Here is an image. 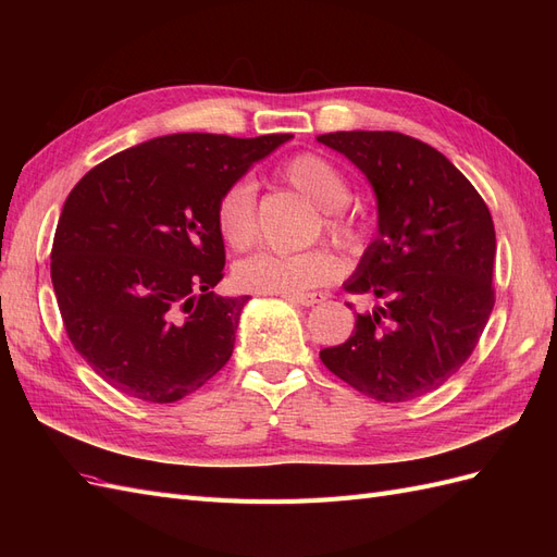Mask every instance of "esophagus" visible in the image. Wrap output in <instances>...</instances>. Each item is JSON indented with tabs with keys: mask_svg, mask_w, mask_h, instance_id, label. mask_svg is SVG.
<instances>
[{
	"mask_svg": "<svg viewBox=\"0 0 557 557\" xmlns=\"http://www.w3.org/2000/svg\"><path fill=\"white\" fill-rule=\"evenodd\" d=\"M297 307H313V305H323L325 295L323 293H309V295H297V297H285Z\"/></svg>",
	"mask_w": 557,
	"mask_h": 557,
	"instance_id": "obj_1",
	"label": "esophagus"
}]
</instances>
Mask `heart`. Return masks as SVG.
Returning <instances> with one entry per match:
<instances>
[{
    "label": "heart",
    "mask_w": 557,
    "mask_h": 557,
    "mask_svg": "<svg viewBox=\"0 0 557 557\" xmlns=\"http://www.w3.org/2000/svg\"><path fill=\"white\" fill-rule=\"evenodd\" d=\"M276 176L305 195L313 207L323 209L320 223L327 237L344 248L356 246L362 227L344 211L350 185L336 166L315 153H299L285 160ZM218 237L232 250H244L256 237V193L248 183H234L221 193L213 207ZM339 274V260L327 248H311L293 256L256 252L234 267V283L239 290L276 297L307 295L318 285L330 283Z\"/></svg>",
    "instance_id": "heart-1"
}]
</instances>
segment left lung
Returning <instances> with one entry per match:
<instances>
[{
    "label": "left lung",
    "mask_w": 557,
    "mask_h": 557,
    "mask_svg": "<svg viewBox=\"0 0 557 557\" xmlns=\"http://www.w3.org/2000/svg\"><path fill=\"white\" fill-rule=\"evenodd\" d=\"M318 141L358 166L379 205V237L344 283L374 307L320 360L379 401L428 395L469 360L493 313V215L458 166L407 134L330 132Z\"/></svg>",
    "instance_id": "obj_1"
}]
</instances>
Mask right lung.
Returning a JSON list of instances; mask_svg holds the SVG:
<instances>
[{
  "instance_id": "add662e5",
  "label": "right lung",
  "mask_w": 557,
  "mask_h": 557,
  "mask_svg": "<svg viewBox=\"0 0 557 557\" xmlns=\"http://www.w3.org/2000/svg\"><path fill=\"white\" fill-rule=\"evenodd\" d=\"M290 137L166 134L74 185L50 278L66 336L117 393L172 404L227 364L248 297L213 293L225 267L213 207Z\"/></svg>"
}]
</instances>
